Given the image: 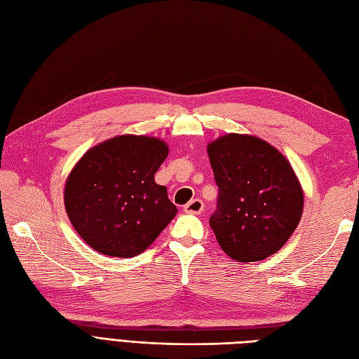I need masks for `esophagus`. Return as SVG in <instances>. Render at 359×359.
I'll list each match as a JSON object with an SVG mask.
<instances>
[{
	"mask_svg": "<svg viewBox=\"0 0 359 359\" xmlns=\"http://www.w3.org/2000/svg\"><path fill=\"white\" fill-rule=\"evenodd\" d=\"M203 211V202L201 199H193L187 205H184V212L201 214Z\"/></svg>",
	"mask_w": 359,
	"mask_h": 359,
	"instance_id": "34e87169",
	"label": "esophagus"
}]
</instances>
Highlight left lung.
<instances>
[{
	"instance_id": "8db88e82",
	"label": "left lung",
	"mask_w": 359,
	"mask_h": 359,
	"mask_svg": "<svg viewBox=\"0 0 359 359\" xmlns=\"http://www.w3.org/2000/svg\"><path fill=\"white\" fill-rule=\"evenodd\" d=\"M206 151L219 186V208L210 226L223 252L238 262L278 252L304 208V191L289 160L253 135H224Z\"/></svg>"
}]
</instances>
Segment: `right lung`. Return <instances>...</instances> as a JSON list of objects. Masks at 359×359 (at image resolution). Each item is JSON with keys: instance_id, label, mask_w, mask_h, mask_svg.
Wrapping results in <instances>:
<instances>
[{"instance_id": "obj_1", "label": "right lung", "mask_w": 359, "mask_h": 359, "mask_svg": "<svg viewBox=\"0 0 359 359\" xmlns=\"http://www.w3.org/2000/svg\"><path fill=\"white\" fill-rule=\"evenodd\" d=\"M169 154L158 137L121 135L90 148L69 173L64 205L95 252L133 257L156 241L178 210L154 181Z\"/></svg>"}]
</instances>
